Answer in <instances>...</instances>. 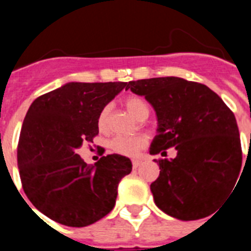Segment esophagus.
I'll use <instances>...</instances> for the list:
<instances>
[{
    "label": "esophagus",
    "instance_id": "34e87169",
    "mask_svg": "<svg viewBox=\"0 0 251 251\" xmlns=\"http://www.w3.org/2000/svg\"><path fill=\"white\" fill-rule=\"evenodd\" d=\"M141 163H142V161H139V159H133L132 161L133 168H138L139 166H141Z\"/></svg>",
    "mask_w": 251,
    "mask_h": 251
}]
</instances>
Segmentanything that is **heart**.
Here are the masks:
<instances>
[{
    "label": "heart",
    "instance_id": "heart-1",
    "mask_svg": "<svg viewBox=\"0 0 251 251\" xmlns=\"http://www.w3.org/2000/svg\"><path fill=\"white\" fill-rule=\"evenodd\" d=\"M124 105L128 112L138 121H145L150 115V106L146 103L145 99L137 95H129L124 99ZM110 106L105 105L100 109L97 118V124L100 130H105L108 128L109 122ZM147 143V138L145 136H117L109 142V147L113 152L122 154V156L134 157L139 153V151L145 147Z\"/></svg>",
    "mask_w": 251,
    "mask_h": 251
}]
</instances>
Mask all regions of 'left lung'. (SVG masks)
Here are the masks:
<instances>
[{
    "instance_id": "left-lung-1",
    "label": "left lung",
    "mask_w": 251,
    "mask_h": 251,
    "mask_svg": "<svg viewBox=\"0 0 251 251\" xmlns=\"http://www.w3.org/2000/svg\"><path fill=\"white\" fill-rule=\"evenodd\" d=\"M128 89L143 95L154 108L158 134L151 154L158 158L159 176L151 183L156 205L178 220L211 215L232 191L243 162L234 113L210 88L182 77L166 76L129 81ZM238 186V185H236Z\"/></svg>"
}]
</instances>
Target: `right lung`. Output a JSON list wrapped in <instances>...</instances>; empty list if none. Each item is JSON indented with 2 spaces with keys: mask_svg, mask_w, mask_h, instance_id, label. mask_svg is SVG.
<instances>
[{
  "mask_svg": "<svg viewBox=\"0 0 251 251\" xmlns=\"http://www.w3.org/2000/svg\"><path fill=\"white\" fill-rule=\"evenodd\" d=\"M124 88L122 81L68 83L28 108L17 145L20 178L28 200L51 220L83 227L114 207L130 159L114 153L88 165L75 150L98 136L99 112Z\"/></svg>",
  "mask_w": 251,
  "mask_h": 251,
  "instance_id": "1",
  "label": "right lung"
}]
</instances>
